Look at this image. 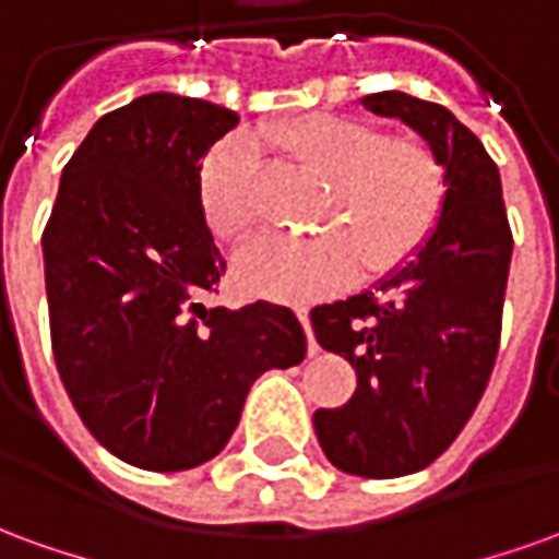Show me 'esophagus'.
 Masks as SVG:
<instances>
[{"label":"esophagus","instance_id":"obj_1","mask_svg":"<svg viewBox=\"0 0 559 559\" xmlns=\"http://www.w3.org/2000/svg\"><path fill=\"white\" fill-rule=\"evenodd\" d=\"M296 317H299V323H302L305 335H308V356H317L320 347H317L314 335H311V323H308V308H296Z\"/></svg>","mask_w":559,"mask_h":559}]
</instances>
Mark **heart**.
Instances as JSON below:
<instances>
[{"mask_svg": "<svg viewBox=\"0 0 559 559\" xmlns=\"http://www.w3.org/2000/svg\"><path fill=\"white\" fill-rule=\"evenodd\" d=\"M260 146L278 152L320 182L329 197L314 239L266 236L236 257V281L251 296L311 302L338 290L353 269L386 275L419 251L445 203V167L428 143L389 138L362 119L311 114L257 128ZM257 160L239 143L212 148L200 170L209 227L239 242L257 224Z\"/></svg>", "mask_w": 559, "mask_h": 559, "instance_id": "1", "label": "heart"}]
</instances>
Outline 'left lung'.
<instances>
[{"instance_id": "1", "label": "left lung", "mask_w": 559, "mask_h": 559, "mask_svg": "<svg viewBox=\"0 0 559 559\" xmlns=\"http://www.w3.org/2000/svg\"><path fill=\"white\" fill-rule=\"evenodd\" d=\"M365 110L411 126L445 167L443 215L419 251L344 302L317 305L320 347L356 368V392L317 411L326 457L350 476L395 479L443 455L488 386L512 260L500 170L445 107L407 92Z\"/></svg>"}]
</instances>
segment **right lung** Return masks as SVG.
Wrapping results in <instances>:
<instances>
[{"label": "right lung", "instance_id": "right-lung-1", "mask_svg": "<svg viewBox=\"0 0 559 559\" xmlns=\"http://www.w3.org/2000/svg\"><path fill=\"white\" fill-rule=\"evenodd\" d=\"M239 116L170 92L102 116L59 179L44 281L59 377L92 437L126 464H206L269 368L305 359L272 302L206 308L224 275L200 203V160Z\"/></svg>", "mask_w": 559, "mask_h": 559}]
</instances>
